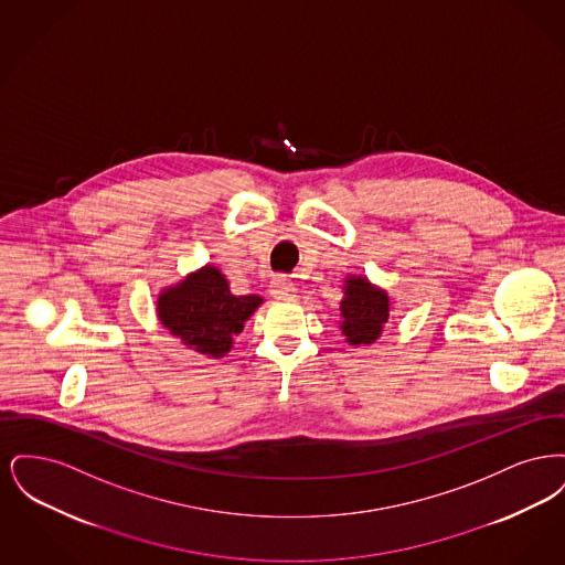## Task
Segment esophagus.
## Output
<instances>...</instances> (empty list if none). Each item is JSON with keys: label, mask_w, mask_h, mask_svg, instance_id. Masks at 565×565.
Instances as JSON below:
<instances>
[{"label": "esophagus", "mask_w": 565, "mask_h": 565, "mask_svg": "<svg viewBox=\"0 0 565 565\" xmlns=\"http://www.w3.org/2000/svg\"><path fill=\"white\" fill-rule=\"evenodd\" d=\"M270 295L275 296V298H281V300L296 298L295 284H290V281H286V279H275V281L270 284Z\"/></svg>", "instance_id": "34e87169"}]
</instances>
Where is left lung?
Wrapping results in <instances>:
<instances>
[{
    "mask_svg": "<svg viewBox=\"0 0 565 565\" xmlns=\"http://www.w3.org/2000/svg\"><path fill=\"white\" fill-rule=\"evenodd\" d=\"M339 328L350 345H371L390 320L392 298L369 277L348 275L343 281Z\"/></svg>",
    "mask_w": 565,
    "mask_h": 565,
    "instance_id": "8db88e82",
    "label": "left lung"
}]
</instances>
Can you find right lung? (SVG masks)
<instances>
[{"instance_id":"add662e5","label":"right lung","mask_w":565,"mask_h":565,"mask_svg":"<svg viewBox=\"0 0 565 565\" xmlns=\"http://www.w3.org/2000/svg\"><path fill=\"white\" fill-rule=\"evenodd\" d=\"M263 302V296L233 295L226 275L205 265L162 288L157 316L186 348L220 360L233 350V339Z\"/></svg>"}]
</instances>
